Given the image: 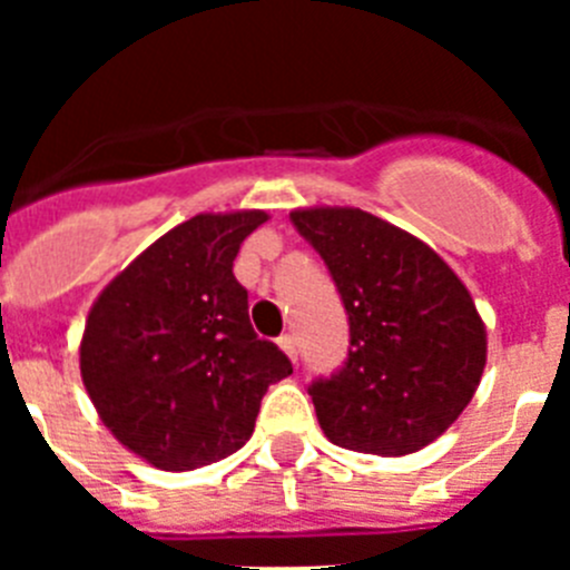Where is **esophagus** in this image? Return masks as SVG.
I'll return each mask as SVG.
<instances>
[{"label":"esophagus","instance_id":"34e87169","mask_svg":"<svg viewBox=\"0 0 570 570\" xmlns=\"http://www.w3.org/2000/svg\"><path fill=\"white\" fill-rule=\"evenodd\" d=\"M279 347H282V351H285V354H288L291 362H296L299 351H296V340H294V336H291V334L279 336Z\"/></svg>","mask_w":570,"mask_h":570}]
</instances>
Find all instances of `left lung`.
Returning <instances> with one entry per match:
<instances>
[{"label":"left lung","instance_id":"obj_1","mask_svg":"<svg viewBox=\"0 0 570 570\" xmlns=\"http://www.w3.org/2000/svg\"><path fill=\"white\" fill-rule=\"evenodd\" d=\"M345 302L351 351L311 385L322 434L405 456L440 440L480 387L488 334L465 282L431 245L360 208L291 210Z\"/></svg>","mask_w":570,"mask_h":570}]
</instances>
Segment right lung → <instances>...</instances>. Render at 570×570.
<instances>
[{"label": "right lung", "instance_id": "right-lung-1", "mask_svg": "<svg viewBox=\"0 0 570 570\" xmlns=\"http://www.w3.org/2000/svg\"><path fill=\"white\" fill-rule=\"evenodd\" d=\"M265 210L196 214L119 271L90 305L79 374L99 420L159 471L239 451L288 356L254 334L234 259Z\"/></svg>", "mask_w": 570, "mask_h": 570}]
</instances>
